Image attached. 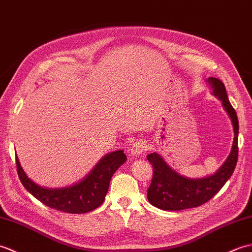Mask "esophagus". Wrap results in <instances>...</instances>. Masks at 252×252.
<instances>
[{
  "instance_id": "34e87169",
  "label": "esophagus",
  "mask_w": 252,
  "mask_h": 252,
  "mask_svg": "<svg viewBox=\"0 0 252 252\" xmlns=\"http://www.w3.org/2000/svg\"><path fill=\"white\" fill-rule=\"evenodd\" d=\"M147 150H148L147 143H145L142 140H137V141H135V142L131 144L130 153L133 156H139L140 154L144 153Z\"/></svg>"
}]
</instances>
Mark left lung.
<instances>
[{
	"mask_svg": "<svg viewBox=\"0 0 252 252\" xmlns=\"http://www.w3.org/2000/svg\"><path fill=\"white\" fill-rule=\"evenodd\" d=\"M212 93L219 98L234 127L232 151L226 161L217 173L203 179H189L172 170L160 155L151 153L147 156L153 167V177L148 189V199L161 210H183L194 208L208 202L220 191L231 178L238 158V119L236 112L228 101L225 86L219 79L209 77Z\"/></svg>",
	"mask_w": 252,
	"mask_h": 252,
	"instance_id": "8db88e82",
	"label": "left lung"
}]
</instances>
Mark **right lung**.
I'll return each mask as SVG.
<instances>
[{"label":"right lung","instance_id":"add662e5","mask_svg":"<svg viewBox=\"0 0 252 252\" xmlns=\"http://www.w3.org/2000/svg\"><path fill=\"white\" fill-rule=\"evenodd\" d=\"M126 159L122 150L107 154L83 181L63 189H46L37 186L27 177L17 156L16 167L22 186L41 203L68 214H85L98 208L103 203L112 176Z\"/></svg>","mask_w":252,"mask_h":252}]
</instances>
